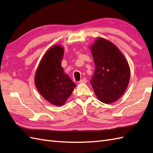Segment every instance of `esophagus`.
Returning <instances> with one entry per match:
<instances>
[{
  "label": "esophagus",
  "mask_w": 153,
  "mask_h": 153,
  "mask_svg": "<svg viewBox=\"0 0 153 153\" xmlns=\"http://www.w3.org/2000/svg\"><path fill=\"white\" fill-rule=\"evenodd\" d=\"M86 82H87V79L85 78H82V79L80 80V84H85V83H86Z\"/></svg>",
  "instance_id": "1"
}]
</instances>
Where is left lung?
I'll use <instances>...</instances> for the list:
<instances>
[{
    "label": "left lung",
    "mask_w": 153,
    "mask_h": 153,
    "mask_svg": "<svg viewBox=\"0 0 153 153\" xmlns=\"http://www.w3.org/2000/svg\"><path fill=\"white\" fill-rule=\"evenodd\" d=\"M90 48L95 64L92 87L101 102L112 103L121 98L128 85V62L119 49L107 39L97 38Z\"/></svg>",
    "instance_id": "1"
}]
</instances>
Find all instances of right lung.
Returning <instances> with one entry per match:
<instances>
[{
	"label": "right lung",
	"instance_id": "obj_1",
	"mask_svg": "<svg viewBox=\"0 0 153 153\" xmlns=\"http://www.w3.org/2000/svg\"><path fill=\"white\" fill-rule=\"evenodd\" d=\"M64 53L61 45L50 48L41 59L34 76V84L40 94L55 106L65 103L76 86L61 66Z\"/></svg>",
	"mask_w": 153,
	"mask_h": 153
}]
</instances>
